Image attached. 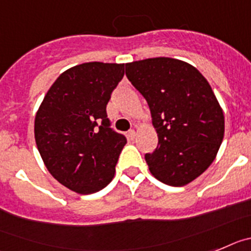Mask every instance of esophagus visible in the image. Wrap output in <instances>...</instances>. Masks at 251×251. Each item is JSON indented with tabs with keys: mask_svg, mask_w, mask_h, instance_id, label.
I'll use <instances>...</instances> for the list:
<instances>
[{
	"mask_svg": "<svg viewBox=\"0 0 251 251\" xmlns=\"http://www.w3.org/2000/svg\"><path fill=\"white\" fill-rule=\"evenodd\" d=\"M135 136H136V131H135V130H130V131L127 132V138L130 139V140H134Z\"/></svg>",
	"mask_w": 251,
	"mask_h": 251,
	"instance_id": "34e87169",
	"label": "esophagus"
}]
</instances>
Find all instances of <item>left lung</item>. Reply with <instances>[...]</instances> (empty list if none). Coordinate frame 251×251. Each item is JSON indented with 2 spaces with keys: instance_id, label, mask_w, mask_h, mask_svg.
<instances>
[{
  "instance_id": "1",
  "label": "left lung",
  "mask_w": 251,
  "mask_h": 251,
  "mask_svg": "<svg viewBox=\"0 0 251 251\" xmlns=\"http://www.w3.org/2000/svg\"><path fill=\"white\" fill-rule=\"evenodd\" d=\"M126 77L149 104L158 147L145 154L164 184L186 186L215 160L225 132L224 112L210 83L193 65L173 58L126 64Z\"/></svg>"
}]
</instances>
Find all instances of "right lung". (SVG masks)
I'll return each mask as SVG.
<instances>
[{
    "label": "right lung",
    "mask_w": 251,
    "mask_h": 251,
    "mask_svg": "<svg viewBox=\"0 0 251 251\" xmlns=\"http://www.w3.org/2000/svg\"><path fill=\"white\" fill-rule=\"evenodd\" d=\"M124 64L89 62L63 72L35 116V141L49 173L80 195L112 180L126 138L110 127L106 106Z\"/></svg>",
    "instance_id": "obj_1"
}]
</instances>
